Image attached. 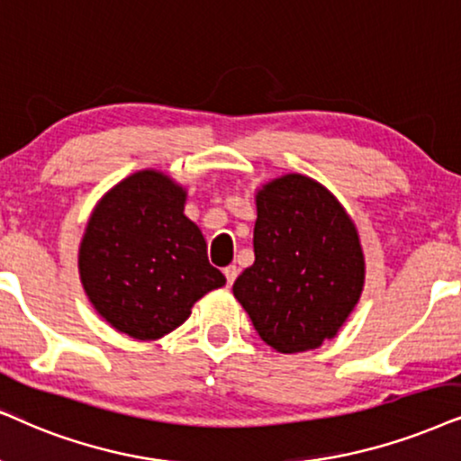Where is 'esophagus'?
<instances>
[{
    "mask_svg": "<svg viewBox=\"0 0 461 461\" xmlns=\"http://www.w3.org/2000/svg\"><path fill=\"white\" fill-rule=\"evenodd\" d=\"M238 272H240V270H238L236 266H227V267H225L223 274H225V278H227V287H231V285H234Z\"/></svg>",
    "mask_w": 461,
    "mask_h": 461,
    "instance_id": "obj_1",
    "label": "esophagus"
}]
</instances>
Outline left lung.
Instances as JSON below:
<instances>
[{"label": "left lung", "instance_id": "8db88e82", "mask_svg": "<svg viewBox=\"0 0 461 461\" xmlns=\"http://www.w3.org/2000/svg\"><path fill=\"white\" fill-rule=\"evenodd\" d=\"M255 261L236 278L234 298L278 353L321 347L364 291L355 221L330 189L294 172L255 189Z\"/></svg>", "mask_w": 461, "mask_h": 461}]
</instances>
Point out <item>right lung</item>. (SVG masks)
<instances>
[{"label":"right lung","mask_w":461,"mask_h":461,"mask_svg":"<svg viewBox=\"0 0 461 461\" xmlns=\"http://www.w3.org/2000/svg\"><path fill=\"white\" fill-rule=\"evenodd\" d=\"M185 203L183 185L147 167L108 189L86 221L80 283L121 334L159 340L187 321L197 300L225 285Z\"/></svg>","instance_id":"1"}]
</instances>
